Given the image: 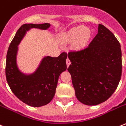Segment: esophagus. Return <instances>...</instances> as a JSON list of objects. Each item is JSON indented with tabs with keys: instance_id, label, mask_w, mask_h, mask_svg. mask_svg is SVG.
Wrapping results in <instances>:
<instances>
[{
	"instance_id": "34e87169",
	"label": "esophagus",
	"mask_w": 126,
	"mask_h": 126,
	"mask_svg": "<svg viewBox=\"0 0 126 126\" xmlns=\"http://www.w3.org/2000/svg\"><path fill=\"white\" fill-rule=\"evenodd\" d=\"M66 63H67V67H69V66L70 65V64H71V61H70V60L69 59V58H67V60H66Z\"/></svg>"
}]
</instances>
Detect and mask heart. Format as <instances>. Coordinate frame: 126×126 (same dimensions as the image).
Masks as SVG:
<instances>
[{"mask_svg":"<svg viewBox=\"0 0 126 126\" xmlns=\"http://www.w3.org/2000/svg\"><path fill=\"white\" fill-rule=\"evenodd\" d=\"M91 37V32L89 28L79 26L70 29L64 35L63 41L67 44L73 43V47L80 50L88 45Z\"/></svg>","mask_w":126,"mask_h":126,"instance_id":"b5f03b06","label":"heart"}]
</instances>
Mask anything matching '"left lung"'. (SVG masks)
<instances>
[{"mask_svg": "<svg viewBox=\"0 0 126 126\" xmlns=\"http://www.w3.org/2000/svg\"><path fill=\"white\" fill-rule=\"evenodd\" d=\"M71 63L67 69L77 98L94 106L109 98L116 91L122 71V51L118 40L102 24L87 47L69 51Z\"/></svg>", "mask_w": 126, "mask_h": 126, "instance_id": "left-lung-1", "label": "left lung"}]
</instances>
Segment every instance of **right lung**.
Listing matches in <instances>:
<instances>
[{
	"instance_id": "1",
	"label": "right lung",
	"mask_w": 126,
	"mask_h": 126,
	"mask_svg": "<svg viewBox=\"0 0 126 126\" xmlns=\"http://www.w3.org/2000/svg\"><path fill=\"white\" fill-rule=\"evenodd\" d=\"M50 26L48 23L23 24L10 44L6 55V77L10 88L18 99L33 107L46 105L51 101L59 75L67 69V53L63 52L57 57H45L34 73L26 75L22 73L17 66L18 46L29 30H47Z\"/></svg>"
}]
</instances>
